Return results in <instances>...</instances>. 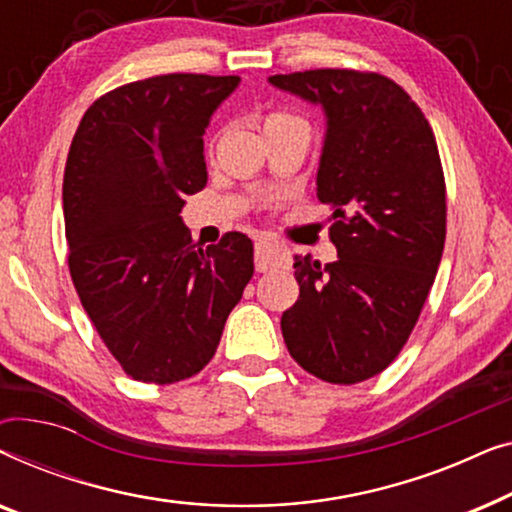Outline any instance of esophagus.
<instances>
[{"label":"esophagus","instance_id":"obj_1","mask_svg":"<svg viewBox=\"0 0 512 512\" xmlns=\"http://www.w3.org/2000/svg\"><path fill=\"white\" fill-rule=\"evenodd\" d=\"M282 261V249L270 240H256V270L268 272L272 265Z\"/></svg>","mask_w":512,"mask_h":512}]
</instances>
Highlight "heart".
Masks as SVG:
<instances>
[{"instance_id":"1","label":"heart","mask_w":512,"mask_h":512,"mask_svg":"<svg viewBox=\"0 0 512 512\" xmlns=\"http://www.w3.org/2000/svg\"><path fill=\"white\" fill-rule=\"evenodd\" d=\"M286 128H305L310 130V125L303 116L293 114V111H284V109H275V111H268V114L263 116V132L268 135V132H275V130H286Z\"/></svg>"}]
</instances>
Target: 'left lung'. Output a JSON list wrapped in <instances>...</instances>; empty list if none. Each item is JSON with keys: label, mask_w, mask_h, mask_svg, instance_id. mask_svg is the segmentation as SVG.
<instances>
[{"label": "left lung", "mask_w": 512, "mask_h": 512, "mask_svg": "<svg viewBox=\"0 0 512 512\" xmlns=\"http://www.w3.org/2000/svg\"><path fill=\"white\" fill-rule=\"evenodd\" d=\"M328 118L317 195L331 207L338 261L296 256L300 296L282 314L293 361L331 384L380 375L396 359L445 247V174L436 137L396 81L359 69L270 76Z\"/></svg>", "instance_id": "1"}]
</instances>
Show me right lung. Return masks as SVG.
<instances>
[{"mask_svg": "<svg viewBox=\"0 0 512 512\" xmlns=\"http://www.w3.org/2000/svg\"><path fill=\"white\" fill-rule=\"evenodd\" d=\"M240 76L163 74L90 104L62 181L69 275L125 375L174 384L212 361L254 275V244L226 233L202 249L181 223L207 184L202 135Z\"/></svg>", "mask_w": 512, "mask_h": 512, "instance_id": "obj_1", "label": "right lung"}]
</instances>
